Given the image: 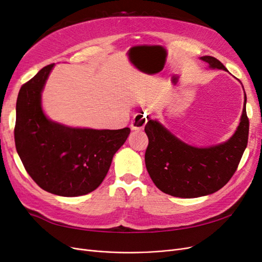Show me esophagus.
<instances>
[{"label": "esophagus", "instance_id": "obj_1", "mask_svg": "<svg viewBox=\"0 0 262 262\" xmlns=\"http://www.w3.org/2000/svg\"><path fill=\"white\" fill-rule=\"evenodd\" d=\"M146 121H147V119H146V116L144 114H138V115L134 116V118L132 119L131 128L133 130L143 129L145 124H146Z\"/></svg>", "mask_w": 262, "mask_h": 262}]
</instances>
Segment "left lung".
Segmentation results:
<instances>
[{"mask_svg": "<svg viewBox=\"0 0 262 262\" xmlns=\"http://www.w3.org/2000/svg\"><path fill=\"white\" fill-rule=\"evenodd\" d=\"M200 60L208 63L209 69L227 71L217 59L210 55H203ZM244 95L238 126L227 141L215 145H190L156 119H149L145 125L148 138L145 166L150 179L161 191L178 198H198L216 192L227 184L236 171L248 142L247 97Z\"/></svg>", "mask_w": 262, "mask_h": 262, "instance_id": "left-lung-1", "label": "left lung"}]
</instances>
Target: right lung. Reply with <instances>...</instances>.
Masks as SVG:
<instances>
[{"label":"right lung","instance_id":"1","mask_svg":"<svg viewBox=\"0 0 262 262\" xmlns=\"http://www.w3.org/2000/svg\"><path fill=\"white\" fill-rule=\"evenodd\" d=\"M53 67L42 68L20 87L15 145L24 167L41 189L61 196L84 195L105 179L130 129L96 130L51 120L43 112L41 94Z\"/></svg>","mask_w":262,"mask_h":262}]
</instances>
